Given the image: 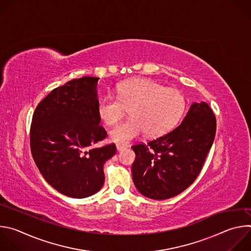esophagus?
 I'll return each mask as SVG.
<instances>
[{"label":"esophagus","mask_w":251,"mask_h":251,"mask_svg":"<svg viewBox=\"0 0 251 251\" xmlns=\"http://www.w3.org/2000/svg\"><path fill=\"white\" fill-rule=\"evenodd\" d=\"M116 148H117L118 151H123V150H125L127 147L124 146V145H121V144H117V145H116Z\"/></svg>","instance_id":"obj_1"}]
</instances>
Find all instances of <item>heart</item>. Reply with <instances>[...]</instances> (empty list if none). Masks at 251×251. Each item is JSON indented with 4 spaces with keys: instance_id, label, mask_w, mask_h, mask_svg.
<instances>
[{
    "instance_id": "obj_1",
    "label": "heart",
    "mask_w": 251,
    "mask_h": 251,
    "mask_svg": "<svg viewBox=\"0 0 251 251\" xmlns=\"http://www.w3.org/2000/svg\"><path fill=\"white\" fill-rule=\"evenodd\" d=\"M186 106L181 91L151 79L134 78L120 83L116 96H105L97 106V113L106 125L112 126L129 110L131 117L109 133L112 142L125 144L144 132L148 137L167 133L182 118Z\"/></svg>"
}]
</instances>
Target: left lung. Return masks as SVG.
<instances>
[{
  "label": "left lung",
  "instance_id": "8db88e82",
  "mask_svg": "<svg viewBox=\"0 0 251 251\" xmlns=\"http://www.w3.org/2000/svg\"><path fill=\"white\" fill-rule=\"evenodd\" d=\"M217 119L207 103H193L172 131L132 146L137 190L149 199L167 200L184 192L200 175L214 140Z\"/></svg>",
  "mask_w": 251,
  "mask_h": 251
}]
</instances>
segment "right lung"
Instances as JSON below:
<instances>
[{
    "mask_svg": "<svg viewBox=\"0 0 251 251\" xmlns=\"http://www.w3.org/2000/svg\"><path fill=\"white\" fill-rule=\"evenodd\" d=\"M98 77L84 76L54 88L35 108L30 124L32 158L45 180L60 194L82 199L104 184V163L116 153L97 113Z\"/></svg>",
    "mask_w": 251,
    "mask_h": 251,
    "instance_id": "right-lung-1",
    "label": "right lung"
}]
</instances>
